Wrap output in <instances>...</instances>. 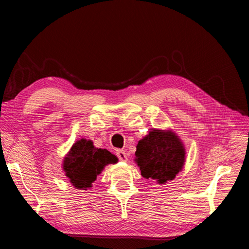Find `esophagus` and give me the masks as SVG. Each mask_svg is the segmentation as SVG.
Returning a JSON list of instances; mask_svg holds the SVG:
<instances>
[{"instance_id": "34e87169", "label": "esophagus", "mask_w": 249, "mask_h": 249, "mask_svg": "<svg viewBox=\"0 0 249 249\" xmlns=\"http://www.w3.org/2000/svg\"><path fill=\"white\" fill-rule=\"evenodd\" d=\"M116 156L120 161H126L127 160V156H126V154H125L124 149H117L116 150Z\"/></svg>"}]
</instances>
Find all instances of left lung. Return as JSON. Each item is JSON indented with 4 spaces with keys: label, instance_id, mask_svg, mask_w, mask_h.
Listing matches in <instances>:
<instances>
[{
    "label": "left lung",
    "instance_id": "1",
    "mask_svg": "<svg viewBox=\"0 0 249 249\" xmlns=\"http://www.w3.org/2000/svg\"><path fill=\"white\" fill-rule=\"evenodd\" d=\"M135 156L141 176L160 184L175 178L185 163V148L170 131H150L138 142Z\"/></svg>",
    "mask_w": 249,
    "mask_h": 249
}]
</instances>
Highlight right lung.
Instances as JSON below:
<instances>
[{
  "instance_id": "add662e5",
  "label": "right lung",
  "mask_w": 249,
  "mask_h": 249,
  "mask_svg": "<svg viewBox=\"0 0 249 249\" xmlns=\"http://www.w3.org/2000/svg\"><path fill=\"white\" fill-rule=\"evenodd\" d=\"M117 162V158L107 149L96 148L92 141L78 140L64 158L63 169L66 177L77 189L87 190L104 167Z\"/></svg>"
}]
</instances>
